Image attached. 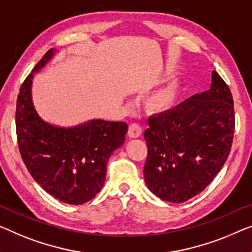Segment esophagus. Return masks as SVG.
Returning a JSON list of instances; mask_svg holds the SVG:
<instances>
[{"instance_id":"obj_1","label":"esophagus","mask_w":252,"mask_h":252,"mask_svg":"<svg viewBox=\"0 0 252 252\" xmlns=\"http://www.w3.org/2000/svg\"><path fill=\"white\" fill-rule=\"evenodd\" d=\"M141 134V127L137 123H132V125L129 126V129H127V136L130 138H138L140 137Z\"/></svg>"}]
</instances>
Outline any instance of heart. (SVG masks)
<instances>
[{
  "mask_svg": "<svg viewBox=\"0 0 252 252\" xmlns=\"http://www.w3.org/2000/svg\"><path fill=\"white\" fill-rule=\"evenodd\" d=\"M180 86L178 81H171L146 97L145 107L150 114H166L175 107L179 99Z\"/></svg>",
  "mask_w": 252,
  "mask_h": 252,
  "instance_id": "b5f03b06",
  "label": "heart"
}]
</instances>
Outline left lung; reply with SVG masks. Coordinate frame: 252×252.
<instances>
[{"instance_id":"obj_1","label":"left lung","mask_w":252,"mask_h":252,"mask_svg":"<svg viewBox=\"0 0 252 252\" xmlns=\"http://www.w3.org/2000/svg\"><path fill=\"white\" fill-rule=\"evenodd\" d=\"M148 123L146 186L162 200L185 202L215 179L230 154L235 126L230 88L213 71L209 90Z\"/></svg>"}]
</instances>
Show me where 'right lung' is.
Instances as JSON below:
<instances>
[{
	"label": "right lung",
	"mask_w": 252,
	"mask_h": 252,
	"mask_svg": "<svg viewBox=\"0 0 252 252\" xmlns=\"http://www.w3.org/2000/svg\"><path fill=\"white\" fill-rule=\"evenodd\" d=\"M58 52L47 51L21 85L16 112L18 145L29 173L47 193L65 204L81 205L102 190L108 158L125 144L127 125L93 119L60 126L40 118L32 102L33 76Z\"/></svg>",
	"instance_id": "right-lung-1"
}]
</instances>
